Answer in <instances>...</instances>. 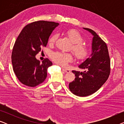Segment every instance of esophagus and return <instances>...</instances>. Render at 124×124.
I'll list each match as a JSON object with an SVG mask.
<instances>
[{"label":"esophagus","instance_id":"esophagus-1","mask_svg":"<svg viewBox=\"0 0 124 124\" xmlns=\"http://www.w3.org/2000/svg\"><path fill=\"white\" fill-rule=\"evenodd\" d=\"M62 70L64 71V72H70V70H69V69H65V68H62Z\"/></svg>","mask_w":124,"mask_h":124}]
</instances>
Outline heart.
<instances>
[{
  "label": "heart",
  "mask_w": 124,
  "mask_h": 124,
  "mask_svg": "<svg viewBox=\"0 0 124 124\" xmlns=\"http://www.w3.org/2000/svg\"><path fill=\"white\" fill-rule=\"evenodd\" d=\"M66 35L73 43L72 51L76 58L78 60L86 59L89 54V48L87 45L82 42L84 39L80 33L76 30L70 29L66 32ZM56 39V35H52L49 38V43L51 45L54 44ZM50 57L55 63L62 66H65L73 61L72 54L65 52H54L51 54Z\"/></svg>",
  "instance_id": "heart-1"
}]
</instances>
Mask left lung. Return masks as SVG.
<instances>
[{"label": "left lung", "mask_w": 124, "mask_h": 124, "mask_svg": "<svg viewBox=\"0 0 124 124\" xmlns=\"http://www.w3.org/2000/svg\"><path fill=\"white\" fill-rule=\"evenodd\" d=\"M93 35L90 57L78 66L84 72L73 70L76 78L69 83L71 92L78 96L90 95L97 91L109 77L110 58L106 43L94 31L85 28Z\"/></svg>", "instance_id": "8db88e82"}]
</instances>
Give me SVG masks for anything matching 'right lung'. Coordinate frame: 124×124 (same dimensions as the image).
Returning <instances> with one entry per match:
<instances>
[{
  "instance_id": "obj_1",
  "label": "right lung",
  "mask_w": 124,
  "mask_h": 124,
  "mask_svg": "<svg viewBox=\"0 0 124 124\" xmlns=\"http://www.w3.org/2000/svg\"><path fill=\"white\" fill-rule=\"evenodd\" d=\"M59 23L35 21L26 25L15 42L12 52V63L16 77L29 87L42 84L47 77V68L52 62L46 59L42 62L35 55L46 47L51 34Z\"/></svg>"
}]
</instances>
